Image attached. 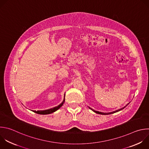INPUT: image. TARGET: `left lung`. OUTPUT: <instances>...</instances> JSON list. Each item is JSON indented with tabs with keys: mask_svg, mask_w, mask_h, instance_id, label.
<instances>
[{
	"mask_svg": "<svg viewBox=\"0 0 149 149\" xmlns=\"http://www.w3.org/2000/svg\"><path fill=\"white\" fill-rule=\"evenodd\" d=\"M128 104H127V105H128ZM127 105H126V106H127ZM126 107H123V108H121V109H119V110L115 111H114V112H109V113H103V112H101L95 111V110L92 109V108H89V109H91L92 111H93V112H95V113H97V114H101V115H110V114H112V113H115V112H118V111H121L122 109H124V108H125Z\"/></svg>",
	"mask_w": 149,
	"mask_h": 149,
	"instance_id": "8db88e82",
	"label": "left lung"
}]
</instances>
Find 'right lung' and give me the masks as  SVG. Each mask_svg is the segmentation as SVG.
<instances>
[{
	"label": "right lung",
	"mask_w": 149,
	"mask_h": 149,
	"mask_svg": "<svg viewBox=\"0 0 149 149\" xmlns=\"http://www.w3.org/2000/svg\"><path fill=\"white\" fill-rule=\"evenodd\" d=\"M64 101H65V98L64 99V101L63 102L60 104L58 106L56 107H54L53 108H52V109H47V110H45V111H33V112H34V113H36L37 114H40V115H47V114H50L52 113H53L54 112H56V111H57L58 109H60L62 106L64 104Z\"/></svg>",
	"instance_id": "add662e5"
}]
</instances>
